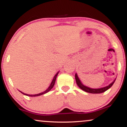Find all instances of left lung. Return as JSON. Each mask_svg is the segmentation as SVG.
<instances>
[{
    "label": "left lung",
    "instance_id": "obj_1",
    "mask_svg": "<svg viewBox=\"0 0 127 127\" xmlns=\"http://www.w3.org/2000/svg\"><path fill=\"white\" fill-rule=\"evenodd\" d=\"M116 79V78H115L114 81H113L111 84H110L109 85L106 86V87H103V88H90V87H87V86H85V85H84V84L82 83V82L81 81V80L79 79V78L77 73L75 74L76 82V84L78 87H79L81 90H82L83 91L87 92V93H92V94H100V93H104V92L107 91V90H109V89L110 88L112 85H113V84H114V82H115Z\"/></svg>",
    "mask_w": 127,
    "mask_h": 127
}]
</instances>
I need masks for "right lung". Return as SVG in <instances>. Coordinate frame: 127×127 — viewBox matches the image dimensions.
<instances>
[{
	"instance_id": "right-lung-1",
	"label": "right lung",
	"mask_w": 127,
	"mask_h": 127,
	"mask_svg": "<svg viewBox=\"0 0 127 127\" xmlns=\"http://www.w3.org/2000/svg\"><path fill=\"white\" fill-rule=\"evenodd\" d=\"M59 72H58L56 74H55V75L54 76V77L53 79H52V82H51V83L50 85H49V87H48V88L46 89V90H45V91L42 92V93H39V94H26V93H23V92H21V91H19L21 92L22 94H24V95L29 96V97H36V96H39V95H43V94H46V93H47L48 92H49V91H50V90H51L52 88H53L54 86L55 81H56L57 76V75H58V74H59Z\"/></svg>"
}]
</instances>
